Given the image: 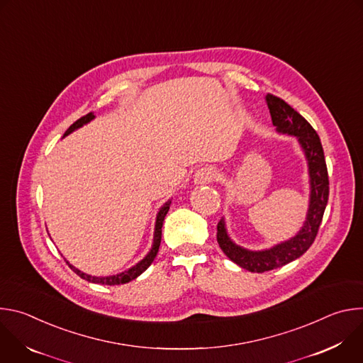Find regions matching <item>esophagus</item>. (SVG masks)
Wrapping results in <instances>:
<instances>
[{"instance_id": "34e87169", "label": "esophagus", "mask_w": 363, "mask_h": 363, "mask_svg": "<svg viewBox=\"0 0 363 363\" xmlns=\"http://www.w3.org/2000/svg\"><path fill=\"white\" fill-rule=\"evenodd\" d=\"M218 172L214 167H203L199 168L195 175H194V182L198 185H203V184H210L217 178Z\"/></svg>"}]
</instances>
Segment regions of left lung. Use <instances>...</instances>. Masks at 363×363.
<instances>
[{"label": "left lung", "instance_id": "obj_1", "mask_svg": "<svg viewBox=\"0 0 363 363\" xmlns=\"http://www.w3.org/2000/svg\"><path fill=\"white\" fill-rule=\"evenodd\" d=\"M273 125L277 132L296 136L307 160L310 178V198L306 221L300 231L287 241L262 251H251L237 245L228 235L224 218L217 225V241L224 254L241 269L264 273L289 264L303 255L313 244L329 198V177L319 135L300 113L273 94L266 96Z\"/></svg>", "mask_w": 363, "mask_h": 363}]
</instances>
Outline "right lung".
<instances>
[{
  "instance_id": "obj_1",
  "label": "right lung",
  "mask_w": 363,
  "mask_h": 363,
  "mask_svg": "<svg viewBox=\"0 0 363 363\" xmlns=\"http://www.w3.org/2000/svg\"><path fill=\"white\" fill-rule=\"evenodd\" d=\"M94 119V115L93 113H87L86 116L80 118L79 121H76L65 133V136L70 135L72 132H74L76 129L82 128L83 125L89 123L90 121ZM63 136V138H65ZM169 205H171V199H168L161 208H160V213L157 216V223H155V233H153V244H152V248L150 251L146 254V257L143 258V260H140L138 264H135L133 267H130L129 270L123 272V273H119L116 276H108V277H96V276H90V274H86L83 272H80L79 269H76L74 266H72L69 262H66L69 264V267L79 276L82 277L83 280H87L90 283H94V284H106V286H116V284H125V283H129L132 280H135L138 276H140L150 264L152 262L155 260V257H157L158 254V250H160V245H161V237H162V225H164V220H165V216L168 214L169 211Z\"/></svg>"
}]
</instances>
